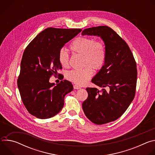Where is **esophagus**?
Returning <instances> with one entry per match:
<instances>
[{"label": "esophagus", "instance_id": "obj_1", "mask_svg": "<svg viewBox=\"0 0 155 155\" xmlns=\"http://www.w3.org/2000/svg\"><path fill=\"white\" fill-rule=\"evenodd\" d=\"M80 88H81V87L77 84L74 85V89H75V90H78V89H80Z\"/></svg>", "mask_w": 155, "mask_h": 155}]
</instances>
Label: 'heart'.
<instances>
[{"instance_id": "1", "label": "heart", "mask_w": 155, "mask_h": 155, "mask_svg": "<svg viewBox=\"0 0 155 155\" xmlns=\"http://www.w3.org/2000/svg\"><path fill=\"white\" fill-rule=\"evenodd\" d=\"M71 50L75 54L83 56L82 64L85 67L80 70H72L66 74V78L72 83L83 85L90 79L93 70L99 71L102 69L106 60V50L104 43L95 41L87 37H78L74 40L70 45ZM58 60L64 68L69 65V56L63 49L61 50Z\"/></svg>"}]
</instances>
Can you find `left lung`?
<instances>
[{"label": "left lung", "instance_id": "obj_1", "mask_svg": "<svg viewBox=\"0 0 155 155\" xmlns=\"http://www.w3.org/2000/svg\"><path fill=\"white\" fill-rule=\"evenodd\" d=\"M82 35L101 37L105 43L106 60L92 83L103 87H87L83 112L93 123L103 124L119 118L133 101L137 83L136 62L126 42L112 28L101 26L85 29ZM106 88V89H104Z\"/></svg>", "mask_w": 155, "mask_h": 155}]
</instances>
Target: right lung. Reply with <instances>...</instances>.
Listing matches in <instances>:
<instances>
[{
    "mask_svg": "<svg viewBox=\"0 0 155 155\" xmlns=\"http://www.w3.org/2000/svg\"><path fill=\"white\" fill-rule=\"evenodd\" d=\"M81 31L49 28L38 34L26 48L17 83L22 101L33 116L40 119L54 117L62 108L65 96L73 90L72 84L68 80L57 84L49 80L62 69L58 60L60 50Z\"/></svg>",
    "mask_w": 155,
    "mask_h": 155,
    "instance_id": "add662e5",
    "label": "right lung"
}]
</instances>
